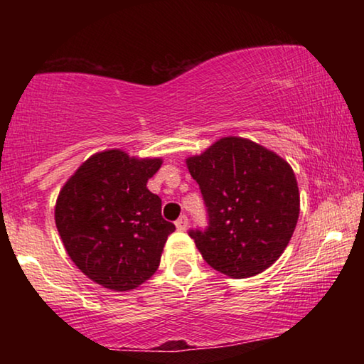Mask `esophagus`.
I'll use <instances>...</instances> for the list:
<instances>
[{
  "label": "esophagus",
  "mask_w": 364,
  "mask_h": 364,
  "mask_svg": "<svg viewBox=\"0 0 364 364\" xmlns=\"http://www.w3.org/2000/svg\"><path fill=\"white\" fill-rule=\"evenodd\" d=\"M176 230H180V231H186L188 230V225H189V221H188V217L186 215H181L180 218L176 220Z\"/></svg>",
  "instance_id": "esophagus-1"
}]
</instances>
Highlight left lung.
Instances as JSON below:
<instances>
[{
  "mask_svg": "<svg viewBox=\"0 0 364 364\" xmlns=\"http://www.w3.org/2000/svg\"><path fill=\"white\" fill-rule=\"evenodd\" d=\"M208 212L205 231H189L213 269L234 279L269 268L291 241L300 194L291 165L254 141L226 136L186 159Z\"/></svg>",
  "mask_w": 364,
  "mask_h": 364,
  "instance_id": "left-lung-1",
  "label": "left lung"
}]
</instances>
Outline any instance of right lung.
Returning <instances> with one entry per match:
<instances>
[{
  "label": "right lung",
  "instance_id": "obj_1",
  "mask_svg": "<svg viewBox=\"0 0 364 364\" xmlns=\"http://www.w3.org/2000/svg\"><path fill=\"white\" fill-rule=\"evenodd\" d=\"M162 159L96 152L60 189L54 208L70 260L110 291H132L156 273L175 225L162 218V200L147 189Z\"/></svg>",
  "mask_w": 364,
  "mask_h": 364
}]
</instances>
